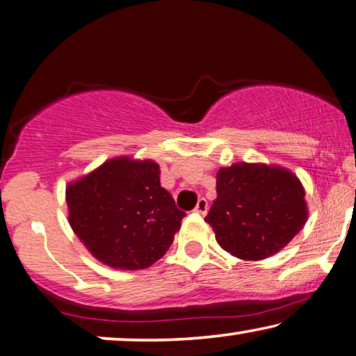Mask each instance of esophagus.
<instances>
[{
	"label": "esophagus",
	"instance_id": "esophagus-1",
	"mask_svg": "<svg viewBox=\"0 0 356 356\" xmlns=\"http://www.w3.org/2000/svg\"><path fill=\"white\" fill-rule=\"evenodd\" d=\"M207 207H209V204H207V201L204 200V197H201L200 201H197V204L195 207V212H197V214L204 216L207 212Z\"/></svg>",
	"mask_w": 356,
	"mask_h": 356
}]
</instances>
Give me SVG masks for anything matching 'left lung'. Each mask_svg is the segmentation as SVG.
<instances>
[{
    "label": "left lung",
    "mask_w": 356,
    "mask_h": 356,
    "mask_svg": "<svg viewBox=\"0 0 356 356\" xmlns=\"http://www.w3.org/2000/svg\"><path fill=\"white\" fill-rule=\"evenodd\" d=\"M302 183L278 165L240 161L218 172V197L206 222L225 252L265 260L294 238L307 220Z\"/></svg>",
    "instance_id": "left-lung-1"
}]
</instances>
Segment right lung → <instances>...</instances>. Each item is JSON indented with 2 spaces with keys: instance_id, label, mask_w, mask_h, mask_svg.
<instances>
[{
  "instance_id": "right-lung-1",
  "label": "right lung",
  "mask_w": 356,
  "mask_h": 356,
  "mask_svg": "<svg viewBox=\"0 0 356 356\" xmlns=\"http://www.w3.org/2000/svg\"><path fill=\"white\" fill-rule=\"evenodd\" d=\"M68 222L86 250L116 270H144L173 243L184 212L154 160L116 156L68 183Z\"/></svg>"
}]
</instances>
